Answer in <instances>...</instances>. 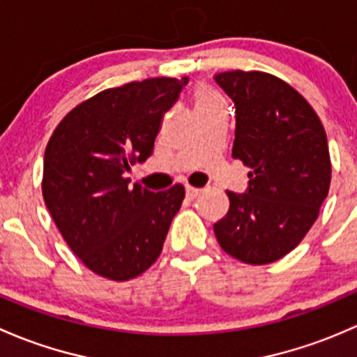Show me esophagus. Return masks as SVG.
Segmentation results:
<instances>
[{
  "label": "esophagus",
  "mask_w": 357,
  "mask_h": 357,
  "mask_svg": "<svg viewBox=\"0 0 357 357\" xmlns=\"http://www.w3.org/2000/svg\"><path fill=\"white\" fill-rule=\"evenodd\" d=\"M199 194H201V189H196V187H185V197L189 201L196 199V197L199 196Z\"/></svg>",
  "instance_id": "34e87169"
}]
</instances>
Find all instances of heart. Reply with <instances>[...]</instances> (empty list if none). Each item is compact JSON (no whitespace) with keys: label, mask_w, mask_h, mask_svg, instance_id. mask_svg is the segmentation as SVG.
Instances as JSON below:
<instances>
[{"label":"heart","mask_w":357,"mask_h":357,"mask_svg":"<svg viewBox=\"0 0 357 357\" xmlns=\"http://www.w3.org/2000/svg\"><path fill=\"white\" fill-rule=\"evenodd\" d=\"M218 101H222L220 94L208 86H199L196 89V93H194V105L196 106L213 105V102H218Z\"/></svg>","instance_id":"obj_1"}]
</instances>
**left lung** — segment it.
I'll return each mask as SVG.
<instances>
[{"label":"left lung","mask_w":357,"mask_h":357,"mask_svg":"<svg viewBox=\"0 0 357 357\" xmlns=\"http://www.w3.org/2000/svg\"><path fill=\"white\" fill-rule=\"evenodd\" d=\"M215 82L235 106L232 156L251 172L245 192L227 190L229 213L213 230L235 259L273 263L303 241L328 196L325 128L310 102L270 73L234 70Z\"/></svg>","instance_id":"obj_1"}]
</instances>
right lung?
<instances>
[{
  "label": "right lung",
  "instance_id": "right-lung-1",
  "mask_svg": "<svg viewBox=\"0 0 357 357\" xmlns=\"http://www.w3.org/2000/svg\"><path fill=\"white\" fill-rule=\"evenodd\" d=\"M189 79L106 89L73 108L47 142L43 196L58 230L94 273L123 282L158 259L185 190L151 192L127 174L153 154L163 116Z\"/></svg>",
  "mask_w": 357,
  "mask_h": 357
}]
</instances>
